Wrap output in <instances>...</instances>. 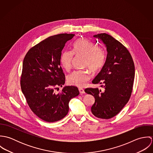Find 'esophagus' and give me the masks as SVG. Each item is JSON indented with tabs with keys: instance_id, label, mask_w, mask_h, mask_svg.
I'll return each mask as SVG.
<instances>
[{
	"instance_id": "esophagus-1",
	"label": "esophagus",
	"mask_w": 153,
	"mask_h": 153,
	"mask_svg": "<svg viewBox=\"0 0 153 153\" xmlns=\"http://www.w3.org/2000/svg\"><path fill=\"white\" fill-rule=\"evenodd\" d=\"M79 93L81 94H85V91L83 88H79Z\"/></svg>"
}]
</instances>
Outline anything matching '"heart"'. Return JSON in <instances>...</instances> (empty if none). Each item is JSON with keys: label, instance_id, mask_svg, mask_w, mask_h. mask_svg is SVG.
Wrapping results in <instances>:
<instances>
[{"label": "heart", "instance_id": "1", "mask_svg": "<svg viewBox=\"0 0 153 153\" xmlns=\"http://www.w3.org/2000/svg\"><path fill=\"white\" fill-rule=\"evenodd\" d=\"M74 54L85 56L84 66L94 72L102 68L106 61V54L102 49L88 39L81 38L73 45V51L67 50L61 55V63L66 71L71 68ZM90 78L87 70H77L68 75L67 81L70 85L82 87L86 85Z\"/></svg>", "mask_w": 153, "mask_h": 153}]
</instances>
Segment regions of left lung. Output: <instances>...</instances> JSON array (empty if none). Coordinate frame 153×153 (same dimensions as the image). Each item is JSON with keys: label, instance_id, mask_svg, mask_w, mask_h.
I'll return each instance as SVG.
<instances>
[{"label": "left lung", "instance_id": "obj_1", "mask_svg": "<svg viewBox=\"0 0 153 153\" xmlns=\"http://www.w3.org/2000/svg\"><path fill=\"white\" fill-rule=\"evenodd\" d=\"M94 37L105 45L107 56L104 65L92 82L103 84L101 87L104 91L89 88L85 92L95 98L92 113L97 118L109 119L118 114L130 100L135 66L128 49L112 36L104 33Z\"/></svg>", "mask_w": 153, "mask_h": 153}]
</instances>
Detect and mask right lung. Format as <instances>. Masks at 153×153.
Masks as SVG:
<instances>
[{
  "mask_svg": "<svg viewBox=\"0 0 153 153\" xmlns=\"http://www.w3.org/2000/svg\"><path fill=\"white\" fill-rule=\"evenodd\" d=\"M74 34L50 36L36 45L26 54L23 62L21 85L33 112L45 121H58L67 115L69 101L79 94L78 88L65 86V77L61 66L62 51Z\"/></svg>",
  "mask_w": 153,
  "mask_h": 153,
  "instance_id": "right-lung-1",
  "label": "right lung"
}]
</instances>
